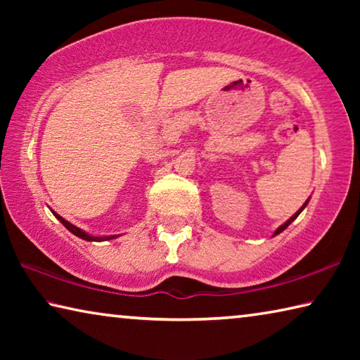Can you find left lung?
Returning a JSON list of instances; mask_svg holds the SVG:
<instances>
[{
  "mask_svg": "<svg viewBox=\"0 0 360 360\" xmlns=\"http://www.w3.org/2000/svg\"><path fill=\"white\" fill-rule=\"evenodd\" d=\"M308 202H309V200H307V202H304V203H303V206H302V208H300V210H298V211L295 212V214H294V216H292V217L289 219V221H285V222H284V224L281 225V227H278V229H276V231H275V233H273V235H278V233H281V231H283V230H285V229H288V227H289V225H290V222H292V221H294V219H297V217H298V214H300V212H302V211L304 210V206H307V205H308Z\"/></svg>",
  "mask_w": 360,
  "mask_h": 360,
  "instance_id": "8db88e82",
  "label": "left lung"
}]
</instances>
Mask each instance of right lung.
I'll return each mask as SVG.
<instances>
[{
    "label": "right lung",
    "instance_id": "1",
    "mask_svg": "<svg viewBox=\"0 0 360 360\" xmlns=\"http://www.w3.org/2000/svg\"><path fill=\"white\" fill-rule=\"evenodd\" d=\"M53 212V211H52ZM53 216H56L60 222H62L66 229H68L71 233H75L76 236H79V238H82V240H85V241H108V240H114V238H117L119 235H111V236H92V235H89V233H85L84 230H81L79 227H76V225H72V224H70L68 221H65V219L62 217V216H58L57 212H53Z\"/></svg>",
    "mask_w": 360,
    "mask_h": 360
}]
</instances>
